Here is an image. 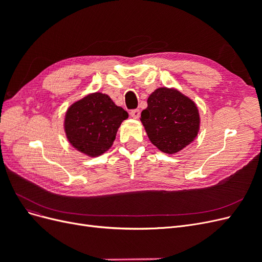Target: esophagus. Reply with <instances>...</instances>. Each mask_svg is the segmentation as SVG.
Wrapping results in <instances>:
<instances>
[{
    "instance_id": "obj_1",
    "label": "esophagus",
    "mask_w": 262,
    "mask_h": 262,
    "mask_svg": "<svg viewBox=\"0 0 262 262\" xmlns=\"http://www.w3.org/2000/svg\"><path fill=\"white\" fill-rule=\"evenodd\" d=\"M130 115H131L132 118L138 119L140 117V110L139 109H133V110H131V112H130Z\"/></svg>"
}]
</instances>
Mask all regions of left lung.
<instances>
[{
	"label": "left lung",
	"mask_w": 262,
	"mask_h": 262,
	"mask_svg": "<svg viewBox=\"0 0 262 262\" xmlns=\"http://www.w3.org/2000/svg\"><path fill=\"white\" fill-rule=\"evenodd\" d=\"M140 120L152 144L166 154L185 148L194 141L200 129V115L194 101L167 87H160L149 95Z\"/></svg>",
	"instance_id": "8db88e82"
}]
</instances>
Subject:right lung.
<instances>
[{
	"mask_svg": "<svg viewBox=\"0 0 262 262\" xmlns=\"http://www.w3.org/2000/svg\"><path fill=\"white\" fill-rule=\"evenodd\" d=\"M128 117L108 95L92 93L68 108L64 132L78 152L96 157L113 146L119 126Z\"/></svg>",
	"mask_w": 262,
	"mask_h": 262,
	"instance_id": "right-lung-1",
	"label": "right lung"
}]
</instances>
